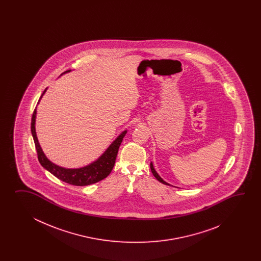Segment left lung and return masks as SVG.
Masks as SVG:
<instances>
[{"instance_id": "1", "label": "left lung", "mask_w": 261, "mask_h": 261, "mask_svg": "<svg viewBox=\"0 0 261 261\" xmlns=\"http://www.w3.org/2000/svg\"><path fill=\"white\" fill-rule=\"evenodd\" d=\"M150 168H151V172H152L153 175L155 176L156 180H159L161 183L164 184V185H168V186H170V184H168L167 182H165V181H164V180H163V179H162V178H161V176L159 175V173L155 172V168H154V166H153V163H152V162L150 163Z\"/></svg>"}]
</instances>
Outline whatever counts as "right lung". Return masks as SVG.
Returning a JSON list of instances; mask_svg holds the SVG:
<instances>
[{
    "label": "right lung",
    "instance_id": "right-lung-1",
    "mask_svg": "<svg viewBox=\"0 0 261 261\" xmlns=\"http://www.w3.org/2000/svg\"><path fill=\"white\" fill-rule=\"evenodd\" d=\"M69 72H71V70L61 73V75ZM46 89H44L43 94L41 95L38 103H39L40 100L42 99L43 95L45 93ZM36 113H37V110L35 108L34 114H33V117H32L31 130H32V135L34 137L35 148L37 151L38 161H39L40 164L44 167L45 170H47L54 176L59 178L61 181L70 184V185H73V186H78V187L89 186V185L97 183L110 174V172L113 170V167L115 165V162H116L119 146L122 143L124 136L127 133V129L122 132L117 136V139L109 145V147L105 151V153L100 155L98 160H96L87 166L76 168V169H68V168H63V167L59 166L55 163H53L52 161H50L46 158V155H44L43 150L41 148L39 142H38L36 130H35Z\"/></svg>",
    "mask_w": 261,
    "mask_h": 261
}]
</instances>
